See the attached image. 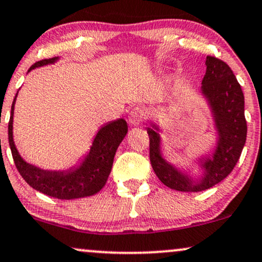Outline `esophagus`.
I'll list each match as a JSON object with an SVG mask.
<instances>
[{"label":"esophagus","mask_w":262,"mask_h":262,"mask_svg":"<svg viewBox=\"0 0 262 262\" xmlns=\"http://www.w3.org/2000/svg\"><path fill=\"white\" fill-rule=\"evenodd\" d=\"M146 117H147L146 111H145L142 107L133 108L128 116L129 122H130L133 125H138V124L142 123V122L146 120Z\"/></svg>","instance_id":"34e87169"}]
</instances>
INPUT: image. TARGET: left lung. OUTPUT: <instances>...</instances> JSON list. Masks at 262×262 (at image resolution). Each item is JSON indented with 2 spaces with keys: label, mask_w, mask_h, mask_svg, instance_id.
I'll list each match as a JSON object with an SVG mask.
<instances>
[{
  "label": "left lung",
  "mask_w": 262,
  "mask_h": 262,
  "mask_svg": "<svg viewBox=\"0 0 262 262\" xmlns=\"http://www.w3.org/2000/svg\"><path fill=\"white\" fill-rule=\"evenodd\" d=\"M207 71L202 81V93L209 101L214 114L219 142L213 158L202 162L204 177L192 183L187 175L167 163L161 156L158 128H147L150 137V161L154 171L165 186L183 192L208 190L224 180L239 160L247 140V121L244 116V95L236 76L226 62L208 55Z\"/></svg>",
  "instance_id": "left-lung-1"
}]
</instances>
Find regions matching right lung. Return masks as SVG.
<instances>
[{
	"label": "right lung",
	"mask_w": 262,
	"mask_h": 262,
	"mask_svg": "<svg viewBox=\"0 0 262 262\" xmlns=\"http://www.w3.org/2000/svg\"><path fill=\"white\" fill-rule=\"evenodd\" d=\"M57 59L49 58L39 60L35 62L29 71L37 66L52 64ZM15 98L13 100L11 118L8 122V141L16 169L26 183L35 190L58 200H75L92 196L100 191L110 175L117 147L127 134V122L121 118L104 125L98 132L83 163L76 169L66 171L42 170L26 163L15 148L13 141V110Z\"/></svg>",
	"instance_id": "right-lung-1"
}]
</instances>
